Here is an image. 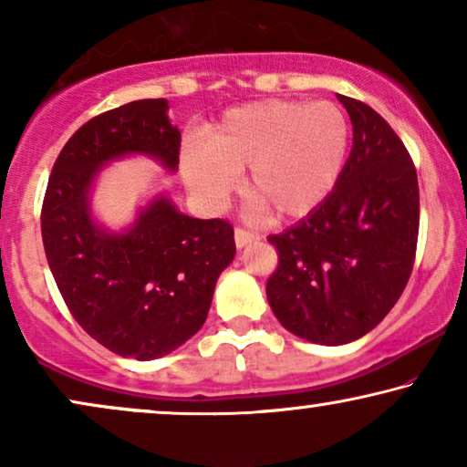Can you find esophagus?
I'll return each instance as SVG.
<instances>
[{
  "label": "esophagus",
  "instance_id": "1",
  "mask_svg": "<svg viewBox=\"0 0 467 467\" xmlns=\"http://www.w3.org/2000/svg\"><path fill=\"white\" fill-rule=\"evenodd\" d=\"M234 238H235V246L242 248V246L251 244V242L257 240L259 235L254 234V232H251V229H244V227H235V232H234Z\"/></svg>",
  "mask_w": 467,
  "mask_h": 467
}]
</instances>
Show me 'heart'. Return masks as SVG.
Instances as JSON below:
<instances>
[{"instance_id":"b5f03b06","label":"heart","mask_w":467,"mask_h":467,"mask_svg":"<svg viewBox=\"0 0 467 467\" xmlns=\"http://www.w3.org/2000/svg\"><path fill=\"white\" fill-rule=\"evenodd\" d=\"M348 123L334 104L267 99L234 108L203 131V146L187 144L181 170L187 187L206 203L234 191L267 221H293L321 206L340 176Z\"/></svg>"}]
</instances>
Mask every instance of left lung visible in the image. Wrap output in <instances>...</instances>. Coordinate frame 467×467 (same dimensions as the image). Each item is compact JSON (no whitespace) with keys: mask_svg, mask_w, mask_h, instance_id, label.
Wrapping results in <instances>:
<instances>
[{"mask_svg":"<svg viewBox=\"0 0 467 467\" xmlns=\"http://www.w3.org/2000/svg\"><path fill=\"white\" fill-rule=\"evenodd\" d=\"M353 149L315 213L270 235L278 265L265 291L285 329L317 344H348L389 315L412 274L419 182L391 125L359 99L337 95Z\"/></svg>","mask_w":467,"mask_h":467,"instance_id":"8db88e82","label":"left lung"}]
</instances>
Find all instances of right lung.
<instances>
[{"label": "right lung", "instance_id": "add662e5", "mask_svg": "<svg viewBox=\"0 0 467 467\" xmlns=\"http://www.w3.org/2000/svg\"><path fill=\"white\" fill-rule=\"evenodd\" d=\"M165 112V99H140L87 120L57 157L40 216L50 272L76 323L138 361L168 355L200 331L216 278L235 254L232 223L181 214L165 197L125 234H106L91 219L88 187L110 159L144 152L178 168L181 131Z\"/></svg>", "mask_w": 467, "mask_h": 467}]
</instances>
